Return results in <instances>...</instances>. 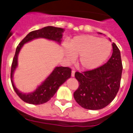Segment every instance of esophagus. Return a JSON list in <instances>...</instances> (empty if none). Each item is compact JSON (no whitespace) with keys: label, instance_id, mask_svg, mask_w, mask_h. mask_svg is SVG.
<instances>
[{"label":"esophagus","instance_id":"34e87169","mask_svg":"<svg viewBox=\"0 0 133 133\" xmlns=\"http://www.w3.org/2000/svg\"><path fill=\"white\" fill-rule=\"evenodd\" d=\"M75 75V70H72V74H71V76H72V77H74Z\"/></svg>","mask_w":133,"mask_h":133}]
</instances>
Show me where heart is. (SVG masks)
I'll list each match as a JSON object with an SVG mask.
<instances>
[{
	"label": "heart",
	"mask_w": 133,
	"mask_h": 133,
	"mask_svg": "<svg viewBox=\"0 0 133 133\" xmlns=\"http://www.w3.org/2000/svg\"><path fill=\"white\" fill-rule=\"evenodd\" d=\"M111 43L106 39L90 35L74 37L66 43L63 52L69 61L78 57V65L85 70L100 66L111 54Z\"/></svg>",
	"instance_id": "obj_1"
}]
</instances>
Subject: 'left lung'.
Returning <instances> with one entry per match:
<instances>
[{
  "mask_svg": "<svg viewBox=\"0 0 133 133\" xmlns=\"http://www.w3.org/2000/svg\"><path fill=\"white\" fill-rule=\"evenodd\" d=\"M111 58L94 69L76 72L75 77L79 87L74 93L76 102L83 108L99 110L114 99L120 86L123 69L120 52L114 43Z\"/></svg>",
  "mask_w": 133,
  "mask_h": 133,
  "instance_id": "8db88e82",
  "label": "left lung"
}]
</instances>
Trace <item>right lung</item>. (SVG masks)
I'll use <instances>...</instances> for the list:
<instances>
[{
  "instance_id": "obj_1",
  "label": "right lung",
  "mask_w": 133,
  "mask_h": 133,
  "mask_svg": "<svg viewBox=\"0 0 133 133\" xmlns=\"http://www.w3.org/2000/svg\"><path fill=\"white\" fill-rule=\"evenodd\" d=\"M63 32V29L61 28L54 27V26H46L40 30H34L29 33L21 41L17 47L15 56L13 59L12 64H11L10 77H11V84L14 90L19 96V98L24 102L30 104L40 105L49 101L56 94L59 87L65 81H66L67 79L70 77L72 70L69 67H56L51 73V74L46 79L45 81L40 86L38 87L35 91L29 94L21 92L16 89L13 81V74L15 68L17 66V57L21 48H22L23 44L27 42L39 37L56 41L60 43Z\"/></svg>"
}]
</instances>
